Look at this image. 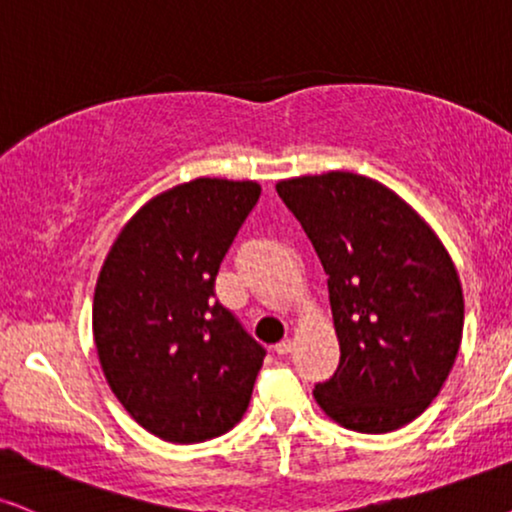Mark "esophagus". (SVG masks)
Returning a JSON list of instances; mask_svg holds the SVG:
<instances>
[{
  "label": "esophagus",
  "mask_w": 512,
  "mask_h": 512,
  "mask_svg": "<svg viewBox=\"0 0 512 512\" xmlns=\"http://www.w3.org/2000/svg\"><path fill=\"white\" fill-rule=\"evenodd\" d=\"M292 349H294V339L292 337H285L282 342L275 344V351L280 353V356H285V353H289Z\"/></svg>",
  "instance_id": "34e87169"
}]
</instances>
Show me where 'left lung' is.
Returning <instances> with one entry per match:
<instances>
[{"label": "left lung", "mask_w": 512, "mask_h": 512, "mask_svg": "<svg viewBox=\"0 0 512 512\" xmlns=\"http://www.w3.org/2000/svg\"><path fill=\"white\" fill-rule=\"evenodd\" d=\"M275 189L323 263L342 351L315 401L346 430H399L444 387L463 339L449 251L399 194L363 175L332 170Z\"/></svg>", "instance_id": "obj_1"}]
</instances>
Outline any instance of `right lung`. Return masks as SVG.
I'll return each mask as SVG.
<instances>
[{
	"mask_svg": "<svg viewBox=\"0 0 512 512\" xmlns=\"http://www.w3.org/2000/svg\"><path fill=\"white\" fill-rule=\"evenodd\" d=\"M261 185L197 178L147 201L106 256L92 332L104 377L144 430L199 444L242 420L266 349L216 299Z\"/></svg>",
	"mask_w": 512,
	"mask_h": 512,
	"instance_id": "add662e5",
	"label": "right lung"
}]
</instances>
